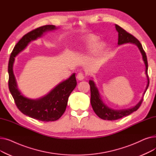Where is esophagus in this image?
<instances>
[{
	"label": "esophagus",
	"instance_id": "obj_1",
	"mask_svg": "<svg viewBox=\"0 0 156 156\" xmlns=\"http://www.w3.org/2000/svg\"><path fill=\"white\" fill-rule=\"evenodd\" d=\"M76 78H77V79H78V80H80V81L83 80L85 78L84 74L82 73H78Z\"/></svg>",
	"mask_w": 156,
	"mask_h": 156
}]
</instances>
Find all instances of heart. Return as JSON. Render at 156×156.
Listing matches in <instances>:
<instances>
[{
	"instance_id": "obj_1",
	"label": "heart",
	"mask_w": 156,
	"mask_h": 156,
	"mask_svg": "<svg viewBox=\"0 0 156 156\" xmlns=\"http://www.w3.org/2000/svg\"><path fill=\"white\" fill-rule=\"evenodd\" d=\"M80 40L85 47L90 50L95 51V52L98 55L102 54L104 48V45L100 42L99 38L97 35L94 34L85 35L81 37Z\"/></svg>"
}]
</instances>
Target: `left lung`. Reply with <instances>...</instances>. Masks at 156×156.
<instances>
[{
	"label": "left lung",
	"mask_w": 156,
	"mask_h": 156,
	"mask_svg": "<svg viewBox=\"0 0 156 156\" xmlns=\"http://www.w3.org/2000/svg\"><path fill=\"white\" fill-rule=\"evenodd\" d=\"M115 28L116 31L118 32V44L119 45L128 44V43H132L137 46L139 51L141 52L142 55V59L144 62L145 66V75L147 78V84L145 88V91L143 94V96L144 95L147 89L148 88L149 84V79L147 75V70H148V62H147V56L145 54V51H144L143 47L140 42L132 35H131L129 33L126 31L124 29H122L119 26L115 24ZM89 84L90 86V92H91V99L90 102L93 110L95 112L97 115L99 116L100 118L104 119V120H109L113 121L120 119L124 116H126L129 114H132L133 112L136 111L139 107H140L142 101H143V97L141 100L138 102L137 104H136L134 107L130 108L128 109H113L105 104L103 102L102 98L101 97L100 93L99 90L96 87V85L94 81L92 80H89Z\"/></svg>",
	"instance_id": "1"
}]
</instances>
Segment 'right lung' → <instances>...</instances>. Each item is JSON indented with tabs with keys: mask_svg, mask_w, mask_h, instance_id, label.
Wrapping results in <instances>:
<instances>
[{
	"mask_svg": "<svg viewBox=\"0 0 156 156\" xmlns=\"http://www.w3.org/2000/svg\"><path fill=\"white\" fill-rule=\"evenodd\" d=\"M57 29V27L54 25H45L24 35L15 45L8 65L9 88L17 108L26 116L45 122L59 119L64 114L68 98L77 85L75 73L57 85L47 95L38 99H31L24 97L19 90L13 71V65L16 56L22 52L31 42L42 37L47 32Z\"/></svg>",
	"mask_w": 156,
	"mask_h": 156,
	"instance_id": "right-lung-1",
	"label": "right lung"
}]
</instances>
